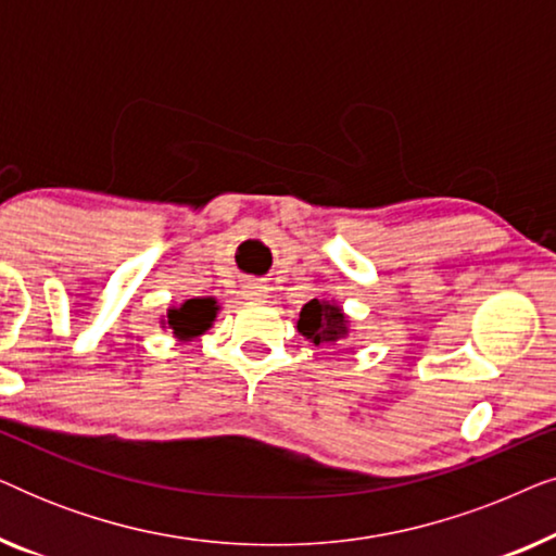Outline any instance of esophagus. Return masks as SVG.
<instances>
[{
    "mask_svg": "<svg viewBox=\"0 0 556 556\" xmlns=\"http://www.w3.org/2000/svg\"><path fill=\"white\" fill-rule=\"evenodd\" d=\"M265 293H268V288L257 283V280H250V283L242 288V295H245V299H265Z\"/></svg>",
    "mask_w": 556,
    "mask_h": 556,
    "instance_id": "1",
    "label": "esophagus"
}]
</instances>
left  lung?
Masks as SVG:
<instances>
[{
	"label": "left lung",
	"instance_id": "8db88e82",
	"mask_svg": "<svg viewBox=\"0 0 556 556\" xmlns=\"http://www.w3.org/2000/svg\"><path fill=\"white\" fill-rule=\"evenodd\" d=\"M299 331L316 346H333L349 337V316L339 303L314 299L301 308Z\"/></svg>",
	"mask_w": 556,
	"mask_h": 556
}]
</instances>
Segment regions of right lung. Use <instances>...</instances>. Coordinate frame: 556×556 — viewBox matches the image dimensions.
<instances>
[{
  "label": "right lung",
  "instance_id": "obj_1",
  "mask_svg": "<svg viewBox=\"0 0 556 556\" xmlns=\"http://www.w3.org/2000/svg\"><path fill=\"white\" fill-rule=\"evenodd\" d=\"M217 311L219 306L212 295H207V299H187L179 306L166 308V316H162V329H172L174 339L179 341H192L212 329Z\"/></svg>",
  "mask_w": 556,
  "mask_h": 556
}]
</instances>
